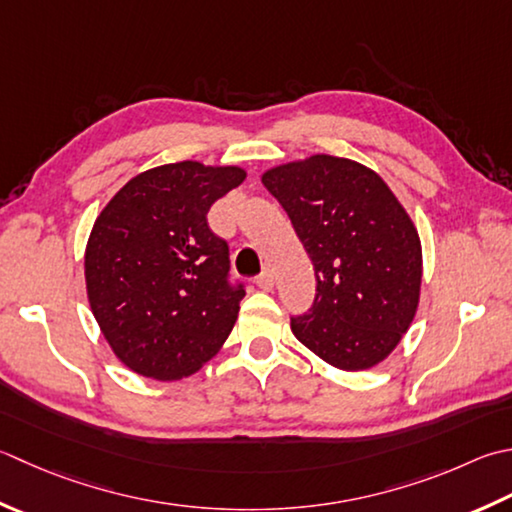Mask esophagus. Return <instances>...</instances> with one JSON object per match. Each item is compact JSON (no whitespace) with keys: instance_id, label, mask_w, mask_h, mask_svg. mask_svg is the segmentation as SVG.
<instances>
[{"instance_id":"obj_1","label":"esophagus","mask_w":512,"mask_h":512,"mask_svg":"<svg viewBox=\"0 0 512 512\" xmlns=\"http://www.w3.org/2000/svg\"><path fill=\"white\" fill-rule=\"evenodd\" d=\"M255 284L262 288V290H273V286H275V277H273V270L270 268H266L262 275H257V279H255Z\"/></svg>"}]
</instances>
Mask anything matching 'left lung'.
<instances>
[{
  "mask_svg": "<svg viewBox=\"0 0 512 512\" xmlns=\"http://www.w3.org/2000/svg\"><path fill=\"white\" fill-rule=\"evenodd\" d=\"M315 268V299L290 328L330 366L364 370L413 322L422 284L419 235L384 179L353 159L315 155L268 170Z\"/></svg>",
  "mask_w": 512,
  "mask_h": 512,
  "instance_id": "8db88e82",
  "label": "left lung"
}]
</instances>
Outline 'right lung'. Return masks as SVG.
<instances>
[{
    "label": "right lung",
    "instance_id": "1",
    "mask_svg": "<svg viewBox=\"0 0 512 512\" xmlns=\"http://www.w3.org/2000/svg\"><path fill=\"white\" fill-rule=\"evenodd\" d=\"M242 168L179 162L150 168L110 199L86 248L93 315L115 355L153 379L208 362L235 326L244 282L208 210L244 182Z\"/></svg>",
    "mask_w": 512,
    "mask_h": 512
}]
</instances>
